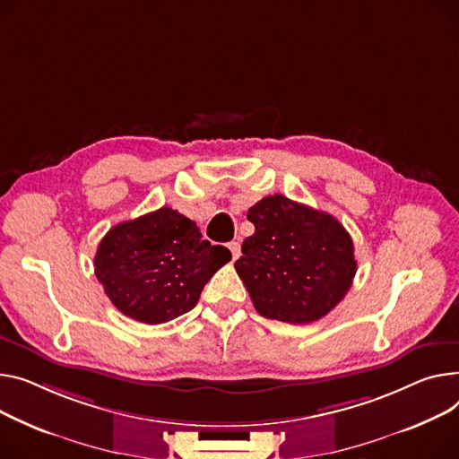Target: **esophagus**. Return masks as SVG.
Instances as JSON below:
<instances>
[{"label": "esophagus", "instance_id": "esophagus-1", "mask_svg": "<svg viewBox=\"0 0 459 459\" xmlns=\"http://www.w3.org/2000/svg\"><path fill=\"white\" fill-rule=\"evenodd\" d=\"M229 249H230V255H232V260H238L239 255H241V246L238 241H230L229 243Z\"/></svg>", "mask_w": 459, "mask_h": 459}]
</instances>
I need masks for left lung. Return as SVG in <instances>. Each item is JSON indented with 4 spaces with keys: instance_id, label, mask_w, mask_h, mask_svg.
Masks as SVG:
<instances>
[{
    "instance_id": "1",
    "label": "left lung",
    "mask_w": 459,
    "mask_h": 459,
    "mask_svg": "<svg viewBox=\"0 0 459 459\" xmlns=\"http://www.w3.org/2000/svg\"><path fill=\"white\" fill-rule=\"evenodd\" d=\"M247 220L255 234L234 267L260 316L308 325L338 307L358 265L338 220L279 194L251 206Z\"/></svg>"
}]
</instances>
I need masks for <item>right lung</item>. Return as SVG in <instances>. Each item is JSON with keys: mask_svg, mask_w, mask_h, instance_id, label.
<instances>
[{"mask_svg": "<svg viewBox=\"0 0 459 459\" xmlns=\"http://www.w3.org/2000/svg\"><path fill=\"white\" fill-rule=\"evenodd\" d=\"M232 258L223 246L203 239L195 221L162 206L112 227L94 265L114 307L145 325L190 312L220 267Z\"/></svg>", "mask_w": 459, "mask_h": 459, "instance_id": "right-lung-1", "label": "right lung"}]
</instances>
